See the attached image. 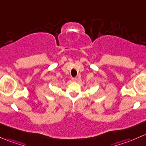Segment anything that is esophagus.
<instances>
[{"instance_id": "34e87169", "label": "esophagus", "mask_w": 146, "mask_h": 146, "mask_svg": "<svg viewBox=\"0 0 146 146\" xmlns=\"http://www.w3.org/2000/svg\"><path fill=\"white\" fill-rule=\"evenodd\" d=\"M72 82H76V81H77V78L76 77H73L72 79Z\"/></svg>"}]
</instances>
